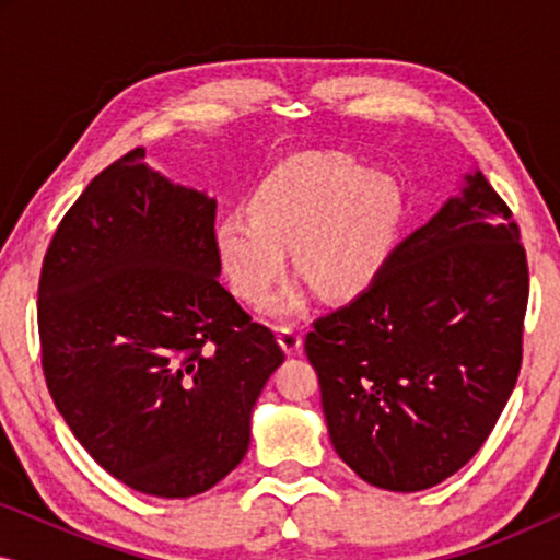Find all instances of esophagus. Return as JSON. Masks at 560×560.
I'll return each mask as SVG.
<instances>
[{
	"label": "esophagus",
	"mask_w": 560,
	"mask_h": 560,
	"mask_svg": "<svg viewBox=\"0 0 560 560\" xmlns=\"http://www.w3.org/2000/svg\"><path fill=\"white\" fill-rule=\"evenodd\" d=\"M278 341L285 354H295V351H301V347H303V336L298 334L295 326H280Z\"/></svg>",
	"instance_id": "34e87169"
}]
</instances>
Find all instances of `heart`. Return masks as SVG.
I'll return each instance as SVG.
<instances>
[{
  "label": "heart",
  "instance_id": "1",
  "mask_svg": "<svg viewBox=\"0 0 560 560\" xmlns=\"http://www.w3.org/2000/svg\"><path fill=\"white\" fill-rule=\"evenodd\" d=\"M249 217L226 213L213 226V255L229 290L262 305L288 270V249L308 275L275 298L285 318L303 308L305 285L328 298L370 290L393 259L405 226V194L385 171L341 155H305L280 165L249 194Z\"/></svg>",
  "mask_w": 560,
  "mask_h": 560
}]
</instances>
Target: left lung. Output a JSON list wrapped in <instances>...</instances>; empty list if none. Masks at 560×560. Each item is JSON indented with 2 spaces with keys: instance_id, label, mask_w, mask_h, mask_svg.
Wrapping results in <instances>:
<instances>
[{
  "instance_id": "8db88e82",
  "label": "left lung",
  "mask_w": 560,
  "mask_h": 560,
  "mask_svg": "<svg viewBox=\"0 0 560 560\" xmlns=\"http://www.w3.org/2000/svg\"><path fill=\"white\" fill-rule=\"evenodd\" d=\"M527 290L512 211L479 171L464 175L377 282L305 336L341 462L389 492L462 469L515 389Z\"/></svg>"
}]
</instances>
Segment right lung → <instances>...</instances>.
Listing matches in <instances>:
<instances>
[{
    "mask_svg": "<svg viewBox=\"0 0 560 560\" xmlns=\"http://www.w3.org/2000/svg\"><path fill=\"white\" fill-rule=\"evenodd\" d=\"M217 201L137 148L89 183L40 272L37 328L52 402L94 462L142 494L219 485L285 362L219 282Z\"/></svg>",
    "mask_w": 560,
    "mask_h": 560,
    "instance_id": "right-lung-1",
    "label": "right lung"
}]
</instances>
